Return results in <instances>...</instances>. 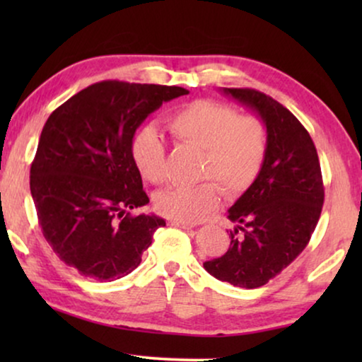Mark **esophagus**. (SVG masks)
<instances>
[{"mask_svg":"<svg viewBox=\"0 0 362 362\" xmlns=\"http://www.w3.org/2000/svg\"><path fill=\"white\" fill-rule=\"evenodd\" d=\"M170 226H176V227H181V229H192V224H189V222H181V221H170Z\"/></svg>","mask_w":362,"mask_h":362,"instance_id":"obj_1","label":"esophagus"}]
</instances>
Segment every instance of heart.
Instances as JSON below:
<instances>
[{
  "mask_svg": "<svg viewBox=\"0 0 362 362\" xmlns=\"http://www.w3.org/2000/svg\"><path fill=\"white\" fill-rule=\"evenodd\" d=\"M176 140L202 150L199 176L206 181L194 186H177L160 192L155 204L160 214L173 221L197 222L217 209L222 187L237 197L257 181L269 155V130L254 115H239L227 103L197 98L166 120ZM130 155L136 171L151 185L166 177V146L158 132L145 127L135 133Z\"/></svg>",
  "mask_w": 362,
  "mask_h": 362,
  "instance_id": "b5f03b06",
  "label": "heart"
}]
</instances>
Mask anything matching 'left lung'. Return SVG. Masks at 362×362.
Here are the masks:
<instances>
[{
	"mask_svg": "<svg viewBox=\"0 0 362 362\" xmlns=\"http://www.w3.org/2000/svg\"><path fill=\"white\" fill-rule=\"evenodd\" d=\"M224 93L259 113L269 130V155L257 181L229 209L235 224L229 250L204 262V269L234 286L259 288L308 245L323 209V176L310 133L288 108L254 88Z\"/></svg>",
	"mask_w": 362,
	"mask_h": 362,
	"instance_id": "1",
	"label": "left lung"
}]
</instances>
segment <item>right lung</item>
Instances as JSON below:
<instances>
[{
    "instance_id": "right-lung-1",
    "label": "right lung",
    "mask_w": 362,
    "mask_h": 362,
    "mask_svg": "<svg viewBox=\"0 0 362 362\" xmlns=\"http://www.w3.org/2000/svg\"><path fill=\"white\" fill-rule=\"evenodd\" d=\"M186 93L176 86L102 81L47 118L29 186L44 239L81 275L100 281L128 275L166 226L153 214H130L150 202L130 143L151 112Z\"/></svg>"
}]
</instances>
